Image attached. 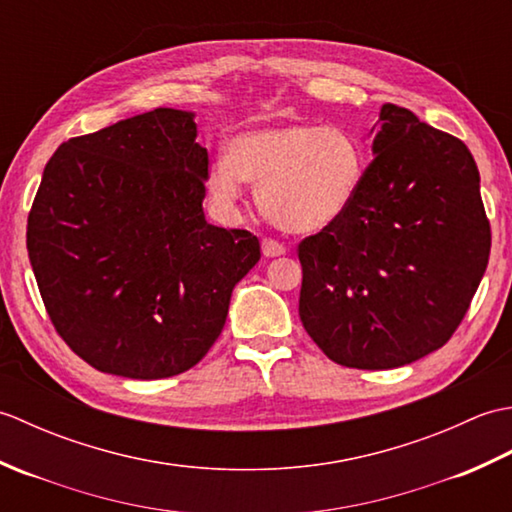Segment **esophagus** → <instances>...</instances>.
<instances>
[{"instance_id":"esophagus-1","label":"esophagus","mask_w":512,"mask_h":512,"mask_svg":"<svg viewBox=\"0 0 512 512\" xmlns=\"http://www.w3.org/2000/svg\"><path fill=\"white\" fill-rule=\"evenodd\" d=\"M262 253H264V257H281V255H286V248L279 242H275V239H264Z\"/></svg>"}]
</instances>
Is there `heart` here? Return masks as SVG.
Listing matches in <instances>:
<instances>
[{
    "label": "heart",
    "instance_id": "heart-1",
    "mask_svg": "<svg viewBox=\"0 0 512 512\" xmlns=\"http://www.w3.org/2000/svg\"><path fill=\"white\" fill-rule=\"evenodd\" d=\"M365 178L358 140L339 127L290 123L250 129L233 138L231 158L209 167L213 200L231 209L255 184L262 215L286 233L314 235L352 209Z\"/></svg>",
    "mask_w": 512,
    "mask_h": 512
}]
</instances>
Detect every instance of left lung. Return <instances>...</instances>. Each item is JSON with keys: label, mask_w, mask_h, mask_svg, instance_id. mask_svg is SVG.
Listing matches in <instances>:
<instances>
[{"label": "left lung", "mask_w": 512, "mask_h": 512, "mask_svg": "<svg viewBox=\"0 0 512 512\" xmlns=\"http://www.w3.org/2000/svg\"><path fill=\"white\" fill-rule=\"evenodd\" d=\"M352 209L299 244V317L325 356L394 369L451 339L491 253L480 171L462 140L385 103Z\"/></svg>", "instance_id": "8db88e82"}]
</instances>
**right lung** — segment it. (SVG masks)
<instances>
[{
    "label": "right lung",
    "instance_id": "1",
    "mask_svg": "<svg viewBox=\"0 0 512 512\" xmlns=\"http://www.w3.org/2000/svg\"><path fill=\"white\" fill-rule=\"evenodd\" d=\"M195 114L158 107L63 143L28 215V257L74 354L105 374L187 372L220 336L262 253L206 222L209 154Z\"/></svg>",
    "mask_w": 512,
    "mask_h": 512
}]
</instances>
